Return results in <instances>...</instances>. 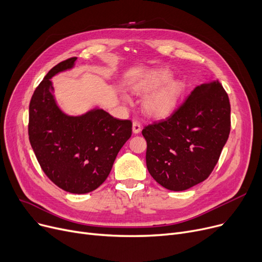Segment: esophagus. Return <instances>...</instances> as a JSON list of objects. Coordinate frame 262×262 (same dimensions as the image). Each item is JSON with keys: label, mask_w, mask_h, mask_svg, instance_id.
<instances>
[{"label": "esophagus", "mask_w": 262, "mask_h": 262, "mask_svg": "<svg viewBox=\"0 0 262 262\" xmlns=\"http://www.w3.org/2000/svg\"><path fill=\"white\" fill-rule=\"evenodd\" d=\"M140 130H141V124H140V122L135 120L133 122V133L134 134H139Z\"/></svg>", "instance_id": "obj_1"}]
</instances>
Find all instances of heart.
<instances>
[{
	"label": "heart",
	"instance_id": "b5f03b06",
	"mask_svg": "<svg viewBox=\"0 0 262 262\" xmlns=\"http://www.w3.org/2000/svg\"><path fill=\"white\" fill-rule=\"evenodd\" d=\"M171 78V74L167 71L160 72L155 80V84H163ZM182 92V85L180 81L171 80L166 86H163L160 90L153 93L145 101L146 112L154 116H163L168 114L175 106L178 96ZM125 100H127L125 98Z\"/></svg>",
	"mask_w": 262,
	"mask_h": 262
}]
</instances>
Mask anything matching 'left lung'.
<instances>
[{
  "label": "left lung",
  "instance_id": "8db88e82",
  "mask_svg": "<svg viewBox=\"0 0 262 262\" xmlns=\"http://www.w3.org/2000/svg\"><path fill=\"white\" fill-rule=\"evenodd\" d=\"M230 132V104L219 80L193 89L164 120L142 129L146 167L154 180L172 191H184L207 178Z\"/></svg>",
  "mask_w": 262,
  "mask_h": 262
}]
</instances>
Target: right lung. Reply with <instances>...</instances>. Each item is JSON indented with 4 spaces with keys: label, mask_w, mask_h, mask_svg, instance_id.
<instances>
[{
    "label": "right lung",
    "mask_w": 262,
    "mask_h": 262,
    "mask_svg": "<svg viewBox=\"0 0 262 262\" xmlns=\"http://www.w3.org/2000/svg\"><path fill=\"white\" fill-rule=\"evenodd\" d=\"M76 57L52 68L30 103L29 137L41 169L62 190L75 194L99 188L112 171L121 147L132 136L130 120H119L94 108L66 115L53 95L51 78L74 67Z\"/></svg>",
    "instance_id": "add662e5"
}]
</instances>
